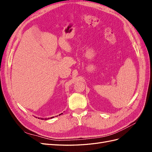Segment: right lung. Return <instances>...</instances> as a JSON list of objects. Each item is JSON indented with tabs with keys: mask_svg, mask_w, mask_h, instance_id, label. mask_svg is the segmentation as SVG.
<instances>
[{
	"mask_svg": "<svg viewBox=\"0 0 152 152\" xmlns=\"http://www.w3.org/2000/svg\"><path fill=\"white\" fill-rule=\"evenodd\" d=\"M59 115H61V114H59ZM54 117H50V118H40V119H42V120H43V119H44V120H48V119H50V118H53Z\"/></svg>",
	"mask_w": 152,
	"mask_h": 152,
	"instance_id": "obj_1",
	"label": "right lung"
}]
</instances>
